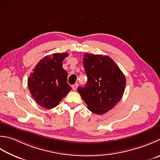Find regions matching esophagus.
Returning <instances> with one entry per match:
<instances>
[{
    "label": "esophagus",
    "instance_id": "34e87169",
    "mask_svg": "<svg viewBox=\"0 0 160 160\" xmlns=\"http://www.w3.org/2000/svg\"><path fill=\"white\" fill-rule=\"evenodd\" d=\"M78 87V84H73V86H72V88H73V89L74 91H76Z\"/></svg>",
    "mask_w": 160,
    "mask_h": 160
}]
</instances>
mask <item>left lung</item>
<instances>
[{
	"mask_svg": "<svg viewBox=\"0 0 160 160\" xmlns=\"http://www.w3.org/2000/svg\"><path fill=\"white\" fill-rule=\"evenodd\" d=\"M83 64L87 76L84 87L78 92L91 112L103 114L113 108L123 97L126 79L109 56L85 53Z\"/></svg>",
	"mask_w": 160,
	"mask_h": 160,
	"instance_id": "1",
	"label": "left lung"
}]
</instances>
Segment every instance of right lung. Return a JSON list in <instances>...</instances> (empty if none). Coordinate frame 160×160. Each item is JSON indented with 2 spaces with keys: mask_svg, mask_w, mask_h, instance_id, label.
Returning a JSON list of instances; mask_svg holds the SVG:
<instances>
[{
  "mask_svg": "<svg viewBox=\"0 0 160 160\" xmlns=\"http://www.w3.org/2000/svg\"><path fill=\"white\" fill-rule=\"evenodd\" d=\"M68 53H54L39 62L28 79L31 95L37 104L46 109L57 106L72 89L67 83L68 73L62 61Z\"/></svg>",
  "mask_w": 160,
  "mask_h": 160,
  "instance_id": "obj_1",
  "label": "right lung"
}]
</instances>
